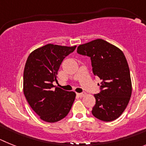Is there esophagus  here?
<instances>
[{"label": "esophagus", "instance_id": "1", "mask_svg": "<svg viewBox=\"0 0 146 146\" xmlns=\"http://www.w3.org/2000/svg\"><path fill=\"white\" fill-rule=\"evenodd\" d=\"M85 95H86L85 92H82V93H77V96H78V97H80V98L84 97V96H85Z\"/></svg>", "mask_w": 146, "mask_h": 146}]
</instances>
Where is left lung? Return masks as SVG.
<instances>
[{
  "label": "left lung",
  "mask_w": 146,
  "mask_h": 146,
  "mask_svg": "<svg viewBox=\"0 0 146 146\" xmlns=\"http://www.w3.org/2000/svg\"><path fill=\"white\" fill-rule=\"evenodd\" d=\"M77 53L90 57L92 72L101 82L99 93L95 94L92 114L110 122L118 118L131 96V81L127 61L122 50L101 39L80 45Z\"/></svg>",
  "instance_id": "left-lung-1"
}]
</instances>
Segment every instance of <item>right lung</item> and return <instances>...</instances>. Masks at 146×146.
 I'll list each match as a JSON object with an SVG mask.
<instances>
[{
	"mask_svg": "<svg viewBox=\"0 0 146 146\" xmlns=\"http://www.w3.org/2000/svg\"><path fill=\"white\" fill-rule=\"evenodd\" d=\"M76 46L48 44L30 54L23 73V92L28 103L45 122L55 123L67 116L76 93L54 87L63 59Z\"/></svg>",
	"mask_w": 146,
	"mask_h": 146,
	"instance_id": "obj_1",
	"label": "right lung"
}]
</instances>
